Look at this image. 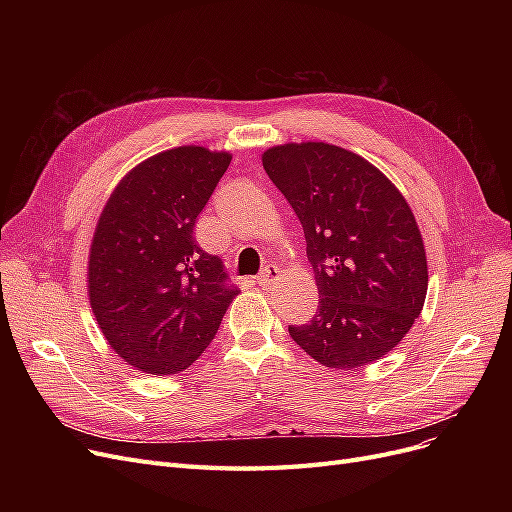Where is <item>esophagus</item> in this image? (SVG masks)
<instances>
[{
	"label": "esophagus",
	"mask_w": 512,
	"mask_h": 512,
	"mask_svg": "<svg viewBox=\"0 0 512 512\" xmlns=\"http://www.w3.org/2000/svg\"><path fill=\"white\" fill-rule=\"evenodd\" d=\"M280 280V270H278V265H265L263 270H261V274L257 276V284L261 286V288H270L274 282H278Z\"/></svg>",
	"instance_id": "esophagus-1"
}]
</instances>
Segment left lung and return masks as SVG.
<instances>
[{
  "label": "left lung",
  "instance_id": "obj_1",
  "mask_svg": "<svg viewBox=\"0 0 512 512\" xmlns=\"http://www.w3.org/2000/svg\"><path fill=\"white\" fill-rule=\"evenodd\" d=\"M263 170L292 205L307 240L319 305L288 332L307 355L357 369L407 336L427 294L415 215L398 188L361 155L330 143H286Z\"/></svg>",
  "mask_w": 512,
  "mask_h": 512
}]
</instances>
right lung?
I'll use <instances>...</instances> for the list:
<instances>
[{
  "label": "right lung",
  "mask_w": 512,
  "mask_h": 512,
  "mask_svg": "<svg viewBox=\"0 0 512 512\" xmlns=\"http://www.w3.org/2000/svg\"><path fill=\"white\" fill-rule=\"evenodd\" d=\"M228 151L182 145L134 166L107 199L91 240L89 303L101 334L149 375L191 367L238 294L195 222L228 170Z\"/></svg>",
  "instance_id": "add662e5"
}]
</instances>
